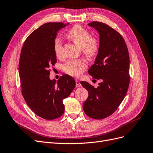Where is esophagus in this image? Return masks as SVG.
<instances>
[{
  "label": "esophagus",
  "mask_w": 153,
  "mask_h": 153,
  "mask_svg": "<svg viewBox=\"0 0 153 153\" xmlns=\"http://www.w3.org/2000/svg\"><path fill=\"white\" fill-rule=\"evenodd\" d=\"M76 86L77 88L81 87V86H82V85L81 84L80 82L79 81H77V80H76Z\"/></svg>",
  "instance_id": "1"
}]
</instances>
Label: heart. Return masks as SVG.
Segmentation results:
<instances>
[{"label": "heart", "instance_id": "b5f03b06", "mask_svg": "<svg viewBox=\"0 0 153 153\" xmlns=\"http://www.w3.org/2000/svg\"><path fill=\"white\" fill-rule=\"evenodd\" d=\"M67 36L79 47L82 53L89 58L97 55L100 49V42L97 38L92 37L91 33L85 28L76 25L68 31ZM62 41L61 38H56L54 40V52L57 57L62 55ZM87 68L86 62L82 59L68 61L63 66L64 71L71 76L78 77L81 76Z\"/></svg>", "mask_w": 153, "mask_h": 153}]
</instances>
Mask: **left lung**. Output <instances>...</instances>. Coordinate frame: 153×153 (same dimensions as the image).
Wrapping results in <instances>:
<instances>
[{
  "instance_id": "left-lung-1",
  "label": "left lung",
  "mask_w": 153,
  "mask_h": 153,
  "mask_svg": "<svg viewBox=\"0 0 153 153\" xmlns=\"http://www.w3.org/2000/svg\"><path fill=\"white\" fill-rule=\"evenodd\" d=\"M88 25L100 35V49L88 73L101 82L95 88L81 81L89 94L83 109L88 117L103 119L114 113L126 97L130 82L129 55L125 41L116 30L101 22Z\"/></svg>"
}]
</instances>
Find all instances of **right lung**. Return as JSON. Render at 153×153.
<instances>
[{
    "label": "right lung",
    "mask_w": 153,
    "mask_h": 153,
    "mask_svg": "<svg viewBox=\"0 0 153 153\" xmlns=\"http://www.w3.org/2000/svg\"><path fill=\"white\" fill-rule=\"evenodd\" d=\"M67 24L47 22L33 31L22 46L19 64L22 94L36 115L53 120L63 115V100L76 86L73 77L64 74L50 79L49 68L56 62L53 43L57 32Z\"/></svg>",
    "instance_id": "right-lung-1"
}]
</instances>
